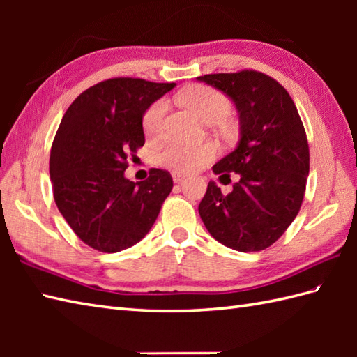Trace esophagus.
Listing matches in <instances>:
<instances>
[{"mask_svg": "<svg viewBox=\"0 0 357 357\" xmlns=\"http://www.w3.org/2000/svg\"><path fill=\"white\" fill-rule=\"evenodd\" d=\"M185 178L187 176H185V174H183V173H173V181H174V183H183Z\"/></svg>", "mask_w": 357, "mask_h": 357, "instance_id": "34e87169", "label": "esophagus"}]
</instances>
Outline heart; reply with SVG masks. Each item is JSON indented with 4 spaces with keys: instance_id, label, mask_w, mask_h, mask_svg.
<instances>
[{
    "instance_id": "b5f03b06",
    "label": "heart",
    "mask_w": 357,
    "mask_h": 357,
    "mask_svg": "<svg viewBox=\"0 0 357 357\" xmlns=\"http://www.w3.org/2000/svg\"><path fill=\"white\" fill-rule=\"evenodd\" d=\"M178 100L187 109H190L201 121L208 124L225 118L230 110V102L225 95L208 86L185 87L178 95ZM165 110L167 101L164 98H159L144 112L142 130L149 138H156V136L161 135ZM218 146L213 142L199 144V146L169 144L156 156V161L159 165L176 173H190L213 161L218 156Z\"/></svg>"
}]
</instances>
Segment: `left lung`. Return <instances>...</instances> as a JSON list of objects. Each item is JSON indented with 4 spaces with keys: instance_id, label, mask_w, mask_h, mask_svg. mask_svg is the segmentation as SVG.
<instances>
[{
    "instance_id": "1",
    "label": "left lung",
    "mask_w": 357,
    "mask_h": 357,
    "mask_svg": "<svg viewBox=\"0 0 357 357\" xmlns=\"http://www.w3.org/2000/svg\"><path fill=\"white\" fill-rule=\"evenodd\" d=\"M221 90L239 113L241 139L213 165L241 179L229 195L210 181L199 204L208 233L238 252H261L282 236L298 216L310 172V150L298 109L287 90L256 70L199 77Z\"/></svg>"
}]
</instances>
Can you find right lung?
<instances>
[{
	"mask_svg": "<svg viewBox=\"0 0 357 357\" xmlns=\"http://www.w3.org/2000/svg\"><path fill=\"white\" fill-rule=\"evenodd\" d=\"M174 86L105 79L64 113L50 150L53 198L75 234L98 252L116 253L139 242L172 192L169 172L151 169L146 181L132 183L124 170L146 142L144 112Z\"/></svg>",
	"mask_w": 357,
	"mask_h": 357,
	"instance_id": "add662e5",
	"label": "right lung"
}]
</instances>
